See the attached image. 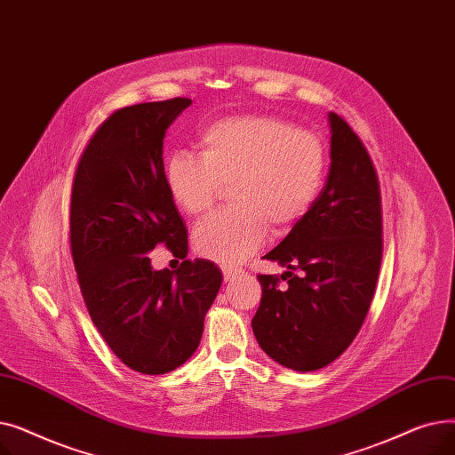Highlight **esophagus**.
I'll use <instances>...</instances> for the list:
<instances>
[{
    "label": "esophagus",
    "mask_w": 455,
    "mask_h": 455,
    "mask_svg": "<svg viewBox=\"0 0 455 455\" xmlns=\"http://www.w3.org/2000/svg\"><path fill=\"white\" fill-rule=\"evenodd\" d=\"M243 273L242 271H237V269H230V267H223V276H225V280L227 282H230V280H234V278H237V276H242Z\"/></svg>",
    "instance_id": "esophagus-1"
}]
</instances>
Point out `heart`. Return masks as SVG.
<instances>
[{
  "instance_id": "b5f03b06",
  "label": "heart",
  "mask_w": 455,
  "mask_h": 455,
  "mask_svg": "<svg viewBox=\"0 0 455 455\" xmlns=\"http://www.w3.org/2000/svg\"><path fill=\"white\" fill-rule=\"evenodd\" d=\"M201 156L177 151L164 164L175 204L189 218L206 215L230 188L232 210L203 221L194 234L201 256L237 266L266 243L269 230L293 228L314 204L324 177L321 140L271 116H230L208 124Z\"/></svg>"
}]
</instances>
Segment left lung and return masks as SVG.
I'll return each mask as SVG.
<instances>
[{
	"mask_svg": "<svg viewBox=\"0 0 455 455\" xmlns=\"http://www.w3.org/2000/svg\"><path fill=\"white\" fill-rule=\"evenodd\" d=\"M330 170L319 197L264 258L285 267L259 275L252 317L258 345L299 372L330 365L360 331L381 261L378 177L362 140L330 112Z\"/></svg>",
	"mask_w": 455,
	"mask_h": 455,
	"instance_id": "obj_1",
	"label": "left lung"
}]
</instances>
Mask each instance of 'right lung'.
I'll use <instances>...</instances> for the list:
<instances>
[{"mask_svg":"<svg viewBox=\"0 0 455 455\" xmlns=\"http://www.w3.org/2000/svg\"><path fill=\"white\" fill-rule=\"evenodd\" d=\"M191 100L114 112L84 149L71 189L69 242L88 314L110 350L141 374H165L197 350L223 275L210 259L153 269L165 245L188 254V232L164 179V138Z\"/></svg>","mask_w":455,"mask_h":455,"instance_id":"obj_1","label":"right lung"}]
</instances>
